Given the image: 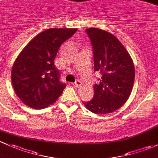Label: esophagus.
Listing matches in <instances>:
<instances>
[{"label": "esophagus", "mask_w": 158, "mask_h": 158, "mask_svg": "<svg viewBox=\"0 0 158 158\" xmlns=\"http://www.w3.org/2000/svg\"><path fill=\"white\" fill-rule=\"evenodd\" d=\"M81 84H82V83H81V81H79V80H77V81H76L75 82H74L73 84H74V86L75 87H79L81 85Z\"/></svg>", "instance_id": "34e87169"}]
</instances>
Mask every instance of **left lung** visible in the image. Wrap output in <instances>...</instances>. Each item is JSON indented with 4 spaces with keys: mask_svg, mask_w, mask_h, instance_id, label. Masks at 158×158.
Segmentation results:
<instances>
[{
    "mask_svg": "<svg viewBox=\"0 0 158 158\" xmlns=\"http://www.w3.org/2000/svg\"><path fill=\"white\" fill-rule=\"evenodd\" d=\"M86 32L93 48L94 71L102 76L100 83L94 86V98L83 103L97 114L111 113L129 97L135 74L134 64L114 35L97 28L87 29Z\"/></svg>",
    "mask_w": 158,
    "mask_h": 158,
    "instance_id": "1",
    "label": "left lung"
}]
</instances>
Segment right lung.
Listing matches in <instances>:
<instances>
[{
  "label": "right lung",
  "instance_id": "obj_1",
  "mask_svg": "<svg viewBox=\"0 0 158 158\" xmlns=\"http://www.w3.org/2000/svg\"><path fill=\"white\" fill-rule=\"evenodd\" d=\"M77 29H48L26 45L12 68L11 80L16 94L26 105L43 109L54 103L66 84L55 67L58 48Z\"/></svg>",
  "mask_w": 158,
  "mask_h": 158
}]
</instances>
